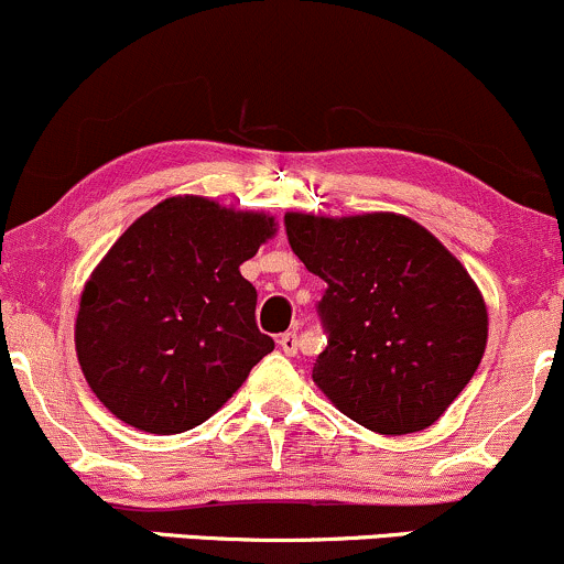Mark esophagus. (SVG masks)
I'll use <instances>...</instances> for the list:
<instances>
[{
	"instance_id": "esophagus-1",
	"label": "esophagus",
	"mask_w": 564,
	"mask_h": 564,
	"mask_svg": "<svg viewBox=\"0 0 564 564\" xmlns=\"http://www.w3.org/2000/svg\"><path fill=\"white\" fill-rule=\"evenodd\" d=\"M278 345H281V350L286 352V356H294L296 348H300V337H296V332H286L278 337Z\"/></svg>"
}]
</instances>
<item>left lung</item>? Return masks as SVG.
I'll return each mask as SVG.
<instances>
[{
    "label": "left lung",
    "mask_w": 564,
    "mask_h": 564,
    "mask_svg": "<svg viewBox=\"0 0 564 564\" xmlns=\"http://www.w3.org/2000/svg\"><path fill=\"white\" fill-rule=\"evenodd\" d=\"M283 225L292 251L326 283L315 386L386 436L436 423L487 345V307L466 268L399 214H286Z\"/></svg>",
    "instance_id": "obj_1"
}]
</instances>
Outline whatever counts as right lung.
<instances>
[{
  "mask_svg": "<svg viewBox=\"0 0 564 564\" xmlns=\"http://www.w3.org/2000/svg\"><path fill=\"white\" fill-rule=\"evenodd\" d=\"M275 219L178 195L133 221L79 300L74 345L90 391L122 423L182 433L206 423L275 348L240 264Z\"/></svg>",
  "mask_w": 564,
  "mask_h": 564,
  "instance_id": "1",
  "label": "right lung"
}]
</instances>
